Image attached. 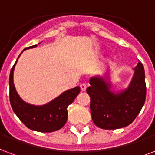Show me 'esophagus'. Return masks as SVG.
<instances>
[{
	"mask_svg": "<svg viewBox=\"0 0 155 155\" xmlns=\"http://www.w3.org/2000/svg\"><path fill=\"white\" fill-rule=\"evenodd\" d=\"M87 89V85L85 84H81V89L82 90V91H85Z\"/></svg>",
	"mask_w": 155,
	"mask_h": 155,
	"instance_id": "obj_1",
	"label": "esophagus"
}]
</instances>
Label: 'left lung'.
<instances>
[{"label": "left lung", "instance_id": "1", "mask_svg": "<svg viewBox=\"0 0 155 155\" xmlns=\"http://www.w3.org/2000/svg\"><path fill=\"white\" fill-rule=\"evenodd\" d=\"M129 86L113 91L108 72L106 76H93L86 91L90 97L93 121L102 129L114 130L130 125L144 106L146 97L145 69L141 62L133 69Z\"/></svg>", "mask_w": 155, "mask_h": 155}]
</instances>
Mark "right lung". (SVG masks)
Masks as SVG:
<instances>
[{
	"label": "right lung",
	"instance_id": "right-lung-1",
	"mask_svg": "<svg viewBox=\"0 0 155 155\" xmlns=\"http://www.w3.org/2000/svg\"><path fill=\"white\" fill-rule=\"evenodd\" d=\"M36 47L37 45L28 47L24 49V51ZM19 57L11 68L9 79L10 102L14 113L30 130L39 132H52L59 130L67 121V107L77 97L81 92V88L77 86L68 89L44 105L37 106L28 104L19 97L14 84V70Z\"/></svg>",
	"mask_w": 155,
	"mask_h": 155
}]
</instances>
